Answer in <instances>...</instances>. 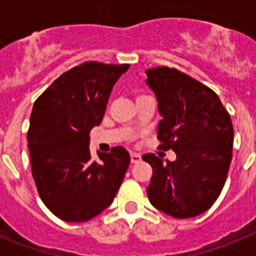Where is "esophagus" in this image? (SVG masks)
Returning <instances> with one entry per match:
<instances>
[{
	"instance_id": "esophagus-1",
	"label": "esophagus",
	"mask_w": 256,
	"mask_h": 256,
	"mask_svg": "<svg viewBox=\"0 0 256 256\" xmlns=\"http://www.w3.org/2000/svg\"><path fill=\"white\" fill-rule=\"evenodd\" d=\"M140 160H141V155H140V154H136V152L130 154V162H132L133 164L138 162Z\"/></svg>"
}]
</instances>
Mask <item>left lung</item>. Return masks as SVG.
Wrapping results in <instances>:
<instances>
[{"mask_svg":"<svg viewBox=\"0 0 256 256\" xmlns=\"http://www.w3.org/2000/svg\"><path fill=\"white\" fill-rule=\"evenodd\" d=\"M159 112L160 150H173L174 162L155 154L142 159L151 165L148 187L151 204L178 219L206 212L220 195L232 160L234 126L212 88L176 68L146 70Z\"/></svg>","mask_w":256,"mask_h":256,"instance_id":"left-lung-1","label":"left lung"}]
</instances>
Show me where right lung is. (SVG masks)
<instances>
[{"label": "right lung", "instance_id": "obj_1", "mask_svg": "<svg viewBox=\"0 0 256 256\" xmlns=\"http://www.w3.org/2000/svg\"><path fill=\"white\" fill-rule=\"evenodd\" d=\"M130 64L87 61L61 74L33 105L26 140L32 176L44 204L65 222H86L112 204L130 166L122 146L97 152L90 132L102 120L108 97Z\"/></svg>", "mask_w": 256, "mask_h": 256}]
</instances>
